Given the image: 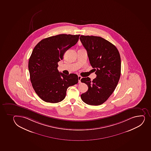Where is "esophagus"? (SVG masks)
<instances>
[{
  "mask_svg": "<svg viewBox=\"0 0 151 151\" xmlns=\"http://www.w3.org/2000/svg\"><path fill=\"white\" fill-rule=\"evenodd\" d=\"M82 79V77L80 76H78V83H81V79Z\"/></svg>",
  "mask_w": 151,
  "mask_h": 151,
  "instance_id": "34e87169",
  "label": "esophagus"
}]
</instances>
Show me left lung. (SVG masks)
<instances>
[{"instance_id":"left-lung-1","label":"left lung","mask_w":151,"mask_h":151,"mask_svg":"<svg viewBox=\"0 0 151 151\" xmlns=\"http://www.w3.org/2000/svg\"><path fill=\"white\" fill-rule=\"evenodd\" d=\"M91 65L96 75L93 81L81 79L88 90L81 95L84 103L91 106L103 104L113 93L121 74V59L118 50L108 40L97 36H81Z\"/></svg>"}]
</instances>
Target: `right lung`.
<instances>
[{
    "mask_svg": "<svg viewBox=\"0 0 151 151\" xmlns=\"http://www.w3.org/2000/svg\"><path fill=\"white\" fill-rule=\"evenodd\" d=\"M79 36H52L40 40L34 48L28 64L30 80L36 93L44 101H62L67 88L78 83L76 74L66 75L59 72L58 63L63 59L65 51L76 44Z\"/></svg>",
    "mask_w": 151,
    "mask_h": 151,
    "instance_id": "obj_1",
    "label": "right lung"
}]
</instances>
